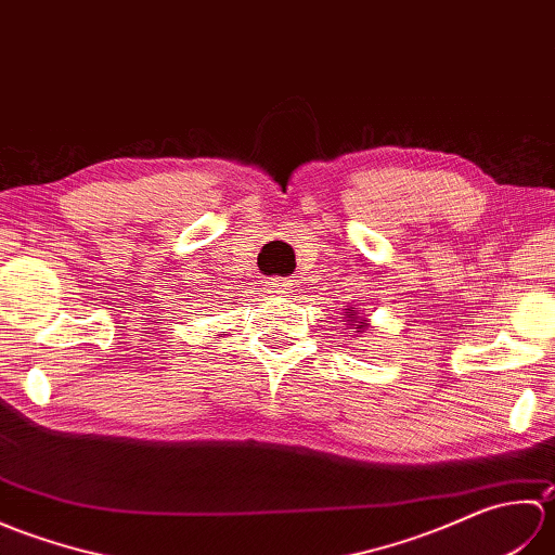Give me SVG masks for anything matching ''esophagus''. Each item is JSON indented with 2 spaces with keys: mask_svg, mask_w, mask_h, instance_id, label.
Returning a JSON list of instances; mask_svg holds the SVG:
<instances>
[{
  "mask_svg": "<svg viewBox=\"0 0 555 555\" xmlns=\"http://www.w3.org/2000/svg\"><path fill=\"white\" fill-rule=\"evenodd\" d=\"M267 291L274 293V296H288V293L293 291V284H291V279L274 276V279L267 281Z\"/></svg>",
  "mask_w": 555,
  "mask_h": 555,
  "instance_id": "1",
  "label": "esophagus"
}]
</instances>
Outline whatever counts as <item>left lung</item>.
Masks as SVG:
<instances>
[{
  "label": "left lung",
  "mask_w": 555,
  "mask_h": 555,
  "mask_svg": "<svg viewBox=\"0 0 555 555\" xmlns=\"http://www.w3.org/2000/svg\"><path fill=\"white\" fill-rule=\"evenodd\" d=\"M348 317H350V320H348V322H352L350 326H356V328H358V332H362V328H364V320H362V317H360L358 308H350Z\"/></svg>",
  "instance_id": "obj_1"
}]
</instances>
